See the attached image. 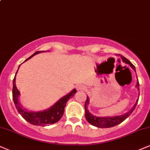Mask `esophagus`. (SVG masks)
<instances>
[{"instance_id":"34e87169","label":"esophagus","mask_w":150,"mask_h":150,"mask_svg":"<svg viewBox=\"0 0 150 150\" xmlns=\"http://www.w3.org/2000/svg\"><path fill=\"white\" fill-rule=\"evenodd\" d=\"M77 89L78 90H81V91H82V90H84L86 89L85 87H84V86H82V85H78L77 86Z\"/></svg>"}]
</instances>
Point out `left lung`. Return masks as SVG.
Masks as SVG:
<instances>
[{"label": "left lung", "mask_w": 150, "mask_h": 150, "mask_svg": "<svg viewBox=\"0 0 150 150\" xmlns=\"http://www.w3.org/2000/svg\"><path fill=\"white\" fill-rule=\"evenodd\" d=\"M122 60H123L124 62H125L126 64H129L131 66V67L133 68V70L136 71V68H135V66L131 64V61L128 60L127 58L122 57ZM137 88L139 89V82L138 80V82H137L136 84ZM138 99L137 100V101L136 103H135L134 106H133L132 109L131 110L128 112L127 113H126L125 115H122V116H117V117H96V116H93L89 113V112L87 110V105L89 104V98H86V100L85 102V105H84V108H85V117L87 120V122H89V124H91V125L95 126V127H98V128H110V127H115V126L117 125V124L122 123L123 121H124L129 116L131 113L133 112V110L135 109L137 105V103H138Z\"/></svg>", "instance_id": "8db88e82"}]
</instances>
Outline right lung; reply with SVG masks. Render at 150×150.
Instances as JSON below:
<instances>
[{"label": "right lung", "instance_id": "add662e5", "mask_svg": "<svg viewBox=\"0 0 150 150\" xmlns=\"http://www.w3.org/2000/svg\"><path fill=\"white\" fill-rule=\"evenodd\" d=\"M40 52H35L33 55L30 56L29 58H28L26 61L28 60L33 56L37 54ZM17 73H16V74H17ZM15 77L16 75L14 77L13 88H12V98H13L14 103L15 105V107L17 108V111L22 116L23 118L28 122H29L30 124H33V125L35 126H42V127H43V126L50 125V124H53L59 122L60 119L62 117L63 115H64V108L66 107V103H67L68 99L72 98L75 95V93L77 92L76 89H73L70 93H68V95L65 96L64 97L61 98L52 108H50V109L47 110L45 111L39 112H33L26 111V110L22 108L20 103L18 101L19 91L17 89L15 84Z\"/></svg>", "mask_w": 150, "mask_h": 150}]
</instances>
